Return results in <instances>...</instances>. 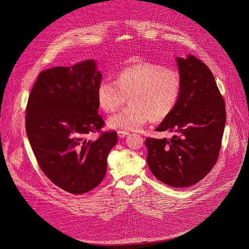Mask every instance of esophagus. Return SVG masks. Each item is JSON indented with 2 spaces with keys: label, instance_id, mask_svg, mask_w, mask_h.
<instances>
[{
  "label": "esophagus",
  "instance_id": "esophagus-1",
  "mask_svg": "<svg viewBox=\"0 0 249 249\" xmlns=\"http://www.w3.org/2000/svg\"><path fill=\"white\" fill-rule=\"evenodd\" d=\"M117 134H118V137H119V138H124L129 134V132H127V131H118Z\"/></svg>",
  "mask_w": 249,
  "mask_h": 249
}]
</instances>
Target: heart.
Returning a JSON list of instances; mask_svg holds the SVG:
<instances>
[{
	"mask_svg": "<svg viewBox=\"0 0 249 249\" xmlns=\"http://www.w3.org/2000/svg\"><path fill=\"white\" fill-rule=\"evenodd\" d=\"M181 89L178 72L153 62H140L121 70L115 83L102 80L97 87L100 108L113 113L129 96V106L110 117L109 127L125 131L138 130L150 119H164L176 108Z\"/></svg>",
	"mask_w": 249,
	"mask_h": 249,
	"instance_id": "obj_1",
	"label": "heart"
}]
</instances>
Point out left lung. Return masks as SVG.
I'll use <instances>...</instances> for the list:
<instances>
[{"mask_svg": "<svg viewBox=\"0 0 249 249\" xmlns=\"http://www.w3.org/2000/svg\"><path fill=\"white\" fill-rule=\"evenodd\" d=\"M181 80L178 102L156 131L176 134L171 139L146 138V161L153 176L174 188H187L203 179L215 165L226 122L223 97L207 65L189 54L177 57Z\"/></svg>", "mask_w": 249, "mask_h": 249, "instance_id": "1", "label": "left lung"}]
</instances>
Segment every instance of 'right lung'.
Returning <instances> with one entry per match:
<instances>
[{
    "label": "right lung",
    "instance_id": "1",
    "mask_svg": "<svg viewBox=\"0 0 249 249\" xmlns=\"http://www.w3.org/2000/svg\"><path fill=\"white\" fill-rule=\"evenodd\" d=\"M101 80L94 59L43 71L26 108V132L39 166L55 186L73 195L88 193L103 180L118 141L115 131L87 139L105 124L96 96Z\"/></svg>",
    "mask_w": 249,
    "mask_h": 249
}]
</instances>
